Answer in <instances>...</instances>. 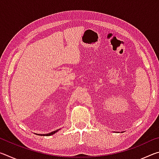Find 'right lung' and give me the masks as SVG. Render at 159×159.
<instances>
[{
    "instance_id": "add662e5",
    "label": "right lung",
    "mask_w": 159,
    "mask_h": 159,
    "mask_svg": "<svg viewBox=\"0 0 159 159\" xmlns=\"http://www.w3.org/2000/svg\"><path fill=\"white\" fill-rule=\"evenodd\" d=\"M59 130H60V129H58V130H55V131H52V132H51V133H48V134H39V135H43V136H50V135H52V134H55V133H57V132H58L59 131Z\"/></svg>"
}]
</instances>
